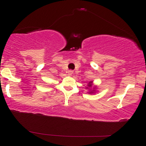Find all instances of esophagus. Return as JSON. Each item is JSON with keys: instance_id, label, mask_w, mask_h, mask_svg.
<instances>
[{"instance_id": "esophagus-1", "label": "esophagus", "mask_w": 146, "mask_h": 146, "mask_svg": "<svg viewBox=\"0 0 146 146\" xmlns=\"http://www.w3.org/2000/svg\"><path fill=\"white\" fill-rule=\"evenodd\" d=\"M67 73H68V75H71L73 73V71H72V70H69V71H68Z\"/></svg>"}]
</instances>
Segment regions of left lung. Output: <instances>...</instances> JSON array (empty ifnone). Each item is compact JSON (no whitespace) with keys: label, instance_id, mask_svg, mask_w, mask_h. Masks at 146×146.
<instances>
[{"label":"left lung","instance_id":"8db88e82","mask_svg":"<svg viewBox=\"0 0 146 146\" xmlns=\"http://www.w3.org/2000/svg\"><path fill=\"white\" fill-rule=\"evenodd\" d=\"M91 84H92V82H90L88 83V87H91ZM93 91H94V90H93ZM93 93V91H91V92H90V93Z\"/></svg>","mask_w":146,"mask_h":146}]
</instances>
